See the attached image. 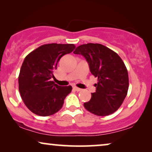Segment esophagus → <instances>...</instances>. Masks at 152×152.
<instances>
[{
    "label": "esophagus",
    "instance_id": "34e87169",
    "mask_svg": "<svg viewBox=\"0 0 152 152\" xmlns=\"http://www.w3.org/2000/svg\"><path fill=\"white\" fill-rule=\"evenodd\" d=\"M73 89H74V90H75L76 91H82V89L78 88V87H76V86L73 87Z\"/></svg>",
    "mask_w": 152,
    "mask_h": 152
}]
</instances>
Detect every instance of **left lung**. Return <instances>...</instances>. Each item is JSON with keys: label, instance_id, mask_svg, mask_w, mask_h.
Instances as JSON below:
<instances>
[{"label": "left lung", "instance_id": "obj_1", "mask_svg": "<svg viewBox=\"0 0 152 152\" xmlns=\"http://www.w3.org/2000/svg\"><path fill=\"white\" fill-rule=\"evenodd\" d=\"M73 53L84 56L91 72L97 77L96 90L91 93L90 100L84 104L85 109L98 116L117 111L129 88L128 71L120 56L104 45L91 43L78 46Z\"/></svg>", "mask_w": 152, "mask_h": 152}]
</instances>
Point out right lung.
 <instances>
[{
    "mask_svg": "<svg viewBox=\"0 0 152 152\" xmlns=\"http://www.w3.org/2000/svg\"><path fill=\"white\" fill-rule=\"evenodd\" d=\"M75 48L74 44L41 45L25 58L18 75L20 97L28 109L40 116H49L63 107L72 86H61L51 78L60 59Z\"/></svg>",
    "mask_w": 152,
    "mask_h": 152,
    "instance_id": "add662e5",
    "label": "right lung"
}]
</instances>
